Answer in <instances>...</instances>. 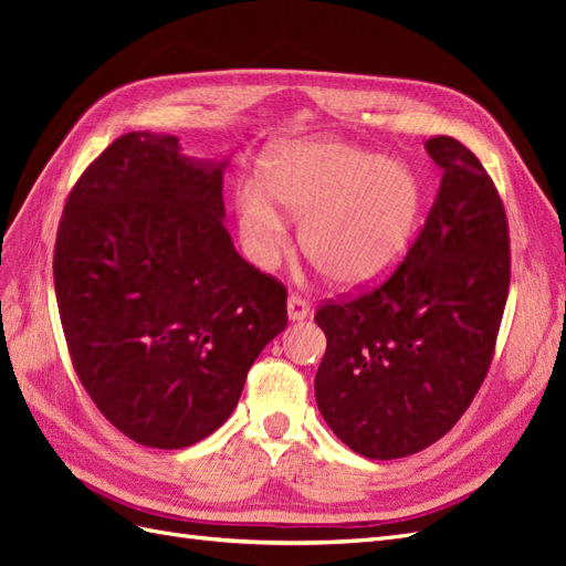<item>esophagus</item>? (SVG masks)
<instances>
[{
  "label": "esophagus",
  "instance_id": "1",
  "mask_svg": "<svg viewBox=\"0 0 566 566\" xmlns=\"http://www.w3.org/2000/svg\"><path fill=\"white\" fill-rule=\"evenodd\" d=\"M310 302H306L302 295H297V293H293L287 297V316H290V321H302V318H306L310 316Z\"/></svg>",
  "mask_w": 566,
  "mask_h": 566
}]
</instances>
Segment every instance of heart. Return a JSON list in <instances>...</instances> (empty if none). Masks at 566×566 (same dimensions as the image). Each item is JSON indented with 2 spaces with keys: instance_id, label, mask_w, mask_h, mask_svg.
Returning <instances> with one entry per match:
<instances>
[{
  "instance_id": "obj_1",
  "label": "heart",
  "mask_w": 566,
  "mask_h": 566,
  "mask_svg": "<svg viewBox=\"0 0 566 566\" xmlns=\"http://www.w3.org/2000/svg\"><path fill=\"white\" fill-rule=\"evenodd\" d=\"M260 188L238 196V217L256 260L279 250L285 221L279 202L302 217L300 245L325 279L361 287L385 279L413 241L422 184L403 163L339 142L290 144L260 163Z\"/></svg>"
}]
</instances>
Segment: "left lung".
<instances>
[{
  "instance_id": "8db88e82",
  "label": "left lung",
  "mask_w": 566,
  "mask_h": 566,
  "mask_svg": "<svg viewBox=\"0 0 566 566\" xmlns=\"http://www.w3.org/2000/svg\"><path fill=\"white\" fill-rule=\"evenodd\" d=\"M437 200L389 276L318 306L328 339L314 389L323 420L358 455L391 460L447 434L482 387L510 287L499 188L451 136L424 144Z\"/></svg>"
}]
</instances>
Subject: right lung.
I'll return each instance as SVG.
<instances>
[{
  "label": "right lung",
  "mask_w": 566,
  "mask_h": 566,
  "mask_svg": "<svg viewBox=\"0 0 566 566\" xmlns=\"http://www.w3.org/2000/svg\"><path fill=\"white\" fill-rule=\"evenodd\" d=\"M179 139L129 132L67 193L54 248L63 335L82 387L150 449L210 437L254 358L287 325L281 281L224 227V165Z\"/></svg>",
  "instance_id": "obj_1"
}]
</instances>
